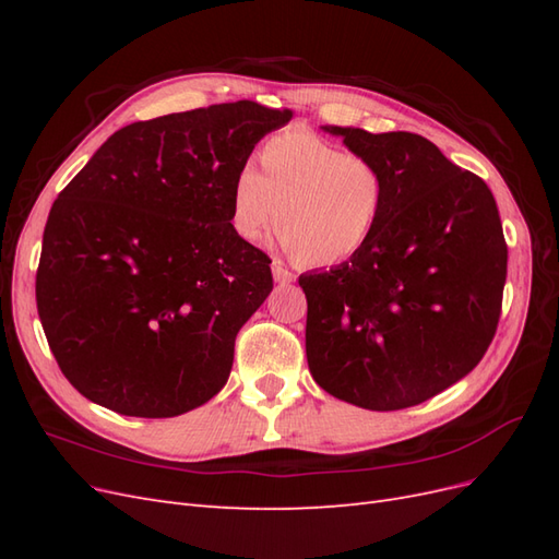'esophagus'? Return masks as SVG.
I'll list each match as a JSON object with an SVG mask.
<instances>
[{"instance_id": "1", "label": "esophagus", "mask_w": 559, "mask_h": 559, "mask_svg": "<svg viewBox=\"0 0 559 559\" xmlns=\"http://www.w3.org/2000/svg\"><path fill=\"white\" fill-rule=\"evenodd\" d=\"M273 277H275V282H294L296 280V275L282 261H273Z\"/></svg>"}]
</instances>
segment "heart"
Returning a JSON list of instances; mask_svg holds the SVG:
<instances>
[{
  "label": "heart",
  "mask_w": 559,
  "mask_h": 559,
  "mask_svg": "<svg viewBox=\"0 0 559 559\" xmlns=\"http://www.w3.org/2000/svg\"><path fill=\"white\" fill-rule=\"evenodd\" d=\"M382 207L378 167L308 130L273 134L261 146V173L245 163L230 191L240 238L261 240L277 218L282 247L317 267L343 263L364 249Z\"/></svg>",
  "instance_id": "obj_1"
}]
</instances>
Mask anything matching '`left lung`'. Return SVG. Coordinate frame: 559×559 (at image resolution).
<instances>
[{"mask_svg": "<svg viewBox=\"0 0 559 559\" xmlns=\"http://www.w3.org/2000/svg\"><path fill=\"white\" fill-rule=\"evenodd\" d=\"M321 130L378 167L384 207L349 261L298 277L310 373L359 408H411L468 376L492 343L509 261L497 202L421 134Z\"/></svg>", "mask_w": 559, "mask_h": 559, "instance_id": "8db88e82", "label": "left lung"}]
</instances>
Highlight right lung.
Wrapping results in <instances>:
<instances>
[{"label":"right lung","instance_id":"obj_1","mask_svg":"<svg viewBox=\"0 0 559 559\" xmlns=\"http://www.w3.org/2000/svg\"><path fill=\"white\" fill-rule=\"evenodd\" d=\"M292 111L214 105L130 123L50 207L37 310L88 401L177 417L222 392L235 335L273 292L270 259L230 224L233 179Z\"/></svg>","mask_w":559,"mask_h":559}]
</instances>
